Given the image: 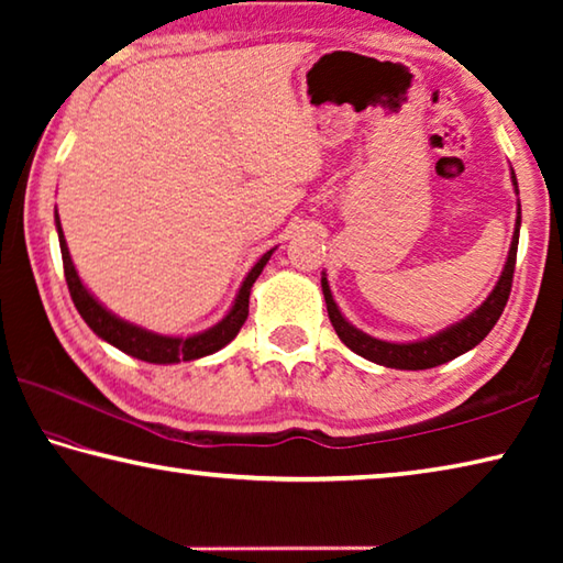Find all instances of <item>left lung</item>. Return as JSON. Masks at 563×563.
Returning a JSON list of instances; mask_svg holds the SVG:
<instances>
[{
    "label": "left lung",
    "instance_id": "obj_1",
    "mask_svg": "<svg viewBox=\"0 0 563 563\" xmlns=\"http://www.w3.org/2000/svg\"><path fill=\"white\" fill-rule=\"evenodd\" d=\"M511 186H514V194L519 196V184H517V176H514V170H511ZM519 228H521V203L517 201V223H514V235H511L507 263H504V271L499 275L497 285H494V290L487 295V300H484L476 310H472L464 320L454 322V325L434 332V335L422 338V340L389 342V340H379V338L367 335V332L357 330L340 312L335 298H332V290H330L325 273H322V280H320L322 295H325L328 316H330L332 328H335V332H338V338L345 342L352 352H357L360 357L377 362V365H383V367H395V369H430V367L444 365V362L464 355V352H470L472 347L479 345V342L489 335V330L494 325H497V320L504 312V305H507V300H509L514 265H517Z\"/></svg>",
    "mask_w": 563,
    "mask_h": 563
}]
</instances>
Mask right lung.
<instances>
[{"mask_svg": "<svg viewBox=\"0 0 563 563\" xmlns=\"http://www.w3.org/2000/svg\"><path fill=\"white\" fill-rule=\"evenodd\" d=\"M54 223H56V233H59L66 285H69L71 300L76 305V310H79V316L84 318V322H87V325L97 332L101 340H107L109 345L119 347L121 352H126V355L136 357V360L154 362V365H176V362H190V360L213 355V352L225 347L228 342L238 335V330L243 328V322L247 318V300H251L253 283L258 280V275L263 273L265 263H268L271 255L275 253V247H271L268 253L261 255V261L253 265L251 273H247L245 280L241 283V288H238L231 310H228L223 320H218L213 328H208L203 332H194V335H161V332L133 325V322L113 316L109 308H103V305L93 298L87 285L81 283L79 273H76V268H74L69 245H66V238H64L62 223H59V213L56 211H54Z\"/></svg>", "mask_w": 563, "mask_h": 563, "instance_id": "obj_1", "label": "right lung"}]
</instances>
